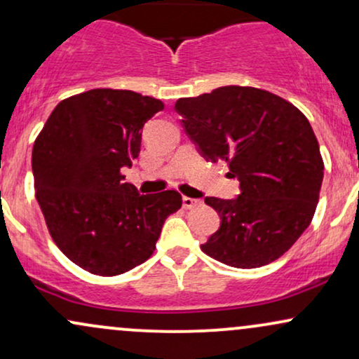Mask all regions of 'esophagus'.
Returning <instances> with one entry per match:
<instances>
[{
  "label": "esophagus",
  "instance_id": "34e87169",
  "mask_svg": "<svg viewBox=\"0 0 359 359\" xmlns=\"http://www.w3.org/2000/svg\"><path fill=\"white\" fill-rule=\"evenodd\" d=\"M196 204H198L197 198H192V197H182V205L185 207V209H191V207H194Z\"/></svg>",
  "mask_w": 359,
  "mask_h": 359
}]
</instances>
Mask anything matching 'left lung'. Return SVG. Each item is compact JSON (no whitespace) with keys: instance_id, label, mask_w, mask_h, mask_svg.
I'll return each instance as SVG.
<instances>
[{"instance_id":"1","label":"left lung","mask_w":359,"mask_h":359,"mask_svg":"<svg viewBox=\"0 0 359 359\" xmlns=\"http://www.w3.org/2000/svg\"><path fill=\"white\" fill-rule=\"evenodd\" d=\"M175 111L205 161L229 163L236 198L205 197L221 226L201 248L224 264L254 269L283 256L308 229L323 184L319 144L292 103L252 86L179 98Z\"/></svg>"}]
</instances>
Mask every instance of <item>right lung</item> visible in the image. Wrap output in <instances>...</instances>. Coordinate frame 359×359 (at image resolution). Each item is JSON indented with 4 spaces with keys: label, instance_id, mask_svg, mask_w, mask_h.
<instances>
[{
    "label": "right lung",
    "instance_id": "add662e5",
    "mask_svg": "<svg viewBox=\"0 0 359 359\" xmlns=\"http://www.w3.org/2000/svg\"><path fill=\"white\" fill-rule=\"evenodd\" d=\"M163 103L132 90L95 88L60 102L33 145L36 201L55 244L81 269L118 276L154 254L182 205L177 191L138 194L123 167Z\"/></svg>",
    "mask_w": 359,
    "mask_h": 359
}]
</instances>
